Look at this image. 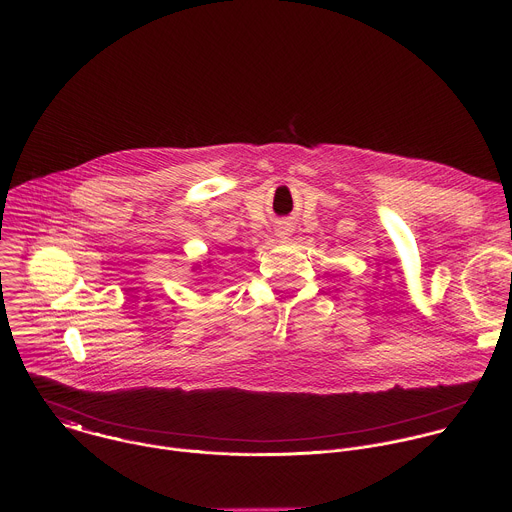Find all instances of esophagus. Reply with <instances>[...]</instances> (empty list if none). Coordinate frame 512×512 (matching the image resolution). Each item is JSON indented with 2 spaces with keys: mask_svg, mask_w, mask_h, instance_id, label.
<instances>
[{
  "mask_svg": "<svg viewBox=\"0 0 512 512\" xmlns=\"http://www.w3.org/2000/svg\"><path fill=\"white\" fill-rule=\"evenodd\" d=\"M275 235L281 237V239H287L291 235V225L289 223H281L277 229H275Z\"/></svg>",
  "mask_w": 512,
  "mask_h": 512,
  "instance_id": "34e87169",
  "label": "esophagus"
}]
</instances>
